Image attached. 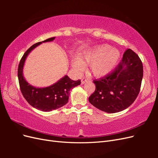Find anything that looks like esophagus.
<instances>
[{"mask_svg":"<svg viewBox=\"0 0 158 158\" xmlns=\"http://www.w3.org/2000/svg\"><path fill=\"white\" fill-rule=\"evenodd\" d=\"M88 81V79L85 78H83L82 79V80H81V83H82V84H85V82H87Z\"/></svg>","mask_w":158,"mask_h":158,"instance_id":"34e87169","label":"esophagus"}]
</instances>
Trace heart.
I'll return each instance as SVG.
<instances>
[{
  "mask_svg": "<svg viewBox=\"0 0 158 158\" xmlns=\"http://www.w3.org/2000/svg\"><path fill=\"white\" fill-rule=\"evenodd\" d=\"M121 59V52L107 44L99 45L89 49L78 59L72 62L73 68L77 71L84 69V64H89L91 73L96 77H103L115 69Z\"/></svg>",
  "mask_w": 158,
  "mask_h": 158,
  "instance_id": "1",
  "label": "heart"
}]
</instances>
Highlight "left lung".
Wrapping results in <instances>:
<instances>
[{
  "instance_id": "1",
  "label": "left lung",
  "mask_w": 158,
  "mask_h": 158,
  "mask_svg": "<svg viewBox=\"0 0 158 158\" xmlns=\"http://www.w3.org/2000/svg\"><path fill=\"white\" fill-rule=\"evenodd\" d=\"M142 77L143 66L140 59L136 52L128 49L112 73L94 80L95 89L89 97V102L106 113L123 111L136 99Z\"/></svg>"
}]
</instances>
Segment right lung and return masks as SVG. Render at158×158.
<instances>
[{"instance_id":"1","label":"right lung","mask_w":158,"mask_h":158,"mask_svg":"<svg viewBox=\"0 0 158 158\" xmlns=\"http://www.w3.org/2000/svg\"><path fill=\"white\" fill-rule=\"evenodd\" d=\"M55 37L49 38L44 41L38 42L28 49L20 60L18 65V77L21 92L30 106L44 112H49L63 107L68 103L69 92L81 84L80 80H71L67 75L58 82L46 88H35L27 82L23 78V68L27 56L35 47L42 43L52 41Z\"/></svg>"}]
</instances>
